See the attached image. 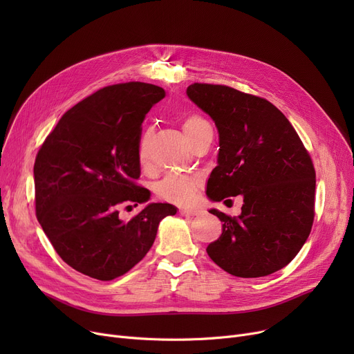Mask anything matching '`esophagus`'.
Listing matches in <instances>:
<instances>
[{
    "label": "esophagus",
    "instance_id": "1",
    "mask_svg": "<svg viewBox=\"0 0 354 354\" xmlns=\"http://www.w3.org/2000/svg\"><path fill=\"white\" fill-rule=\"evenodd\" d=\"M180 215L183 216H194L199 214V209H194V208H180Z\"/></svg>",
    "mask_w": 354,
    "mask_h": 354
}]
</instances>
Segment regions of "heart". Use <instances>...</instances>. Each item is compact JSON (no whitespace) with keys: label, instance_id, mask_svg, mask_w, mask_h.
<instances>
[{"label":"heart","instance_id":"b5f03b06","mask_svg":"<svg viewBox=\"0 0 354 354\" xmlns=\"http://www.w3.org/2000/svg\"><path fill=\"white\" fill-rule=\"evenodd\" d=\"M183 132L188 138L189 143H195L201 136L212 132L211 124L199 115H189L183 120ZM146 135L139 145V159L146 160ZM198 189V179L185 174H167L156 187L158 195L171 202H189L194 199Z\"/></svg>","mask_w":354,"mask_h":354}]
</instances>
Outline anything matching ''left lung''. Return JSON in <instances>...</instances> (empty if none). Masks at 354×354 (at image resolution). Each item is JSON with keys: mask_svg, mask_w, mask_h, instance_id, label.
Instances as JSON below:
<instances>
[{"mask_svg": "<svg viewBox=\"0 0 354 354\" xmlns=\"http://www.w3.org/2000/svg\"><path fill=\"white\" fill-rule=\"evenodd\" d=\"M187 95L211 116L219 135L208 198H244L238 216L209 209L221 219L222 234L207 247L208 255L243 278L284 268L304 245L314 221L315 171L301 139L266 99L202 83L191 84Z\"/></svg>", "mask_w": 354, "mask_h": 354, "instance_id": "obj_1", "label": "left lung"}]
</instances>
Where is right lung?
Returning <instances> with one entry per match:
<instances>
[{"label":"right lung","mask_w":354,"mask_h":354,"mask_svg":"<svg viewBox=\"0 0 354 354\" xmlns=\"http://www.w3.org/2000/svg\"><path fill=\"white\" fill-rule=\"evenodd\" d=\"M165 97L159 86H107L73 106L47 136L34 163L35 215L63 261L110 281L133 268L153 245L171 203H147L130 221L123 203L151 195L140 176L139 145L149 110Z\"/></svg>","instance_id":"1"}]
</instances>
